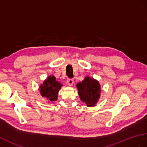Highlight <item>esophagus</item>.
I'll return each mask as SVG.
<instances>
[{
  "label": "esophagus",
  "instance_id": "obj_1",
  "mask_svg": "<svg viewBox=\"0 0 147 147\" xmlns=\"http://www.w3.org/2000/svg\"><path fill=\"white\" fill-rule=\"evenodd\" d=\"M67 84L68 86H72L73 85V84H74V80H73V79H69V80H67Z\"/></svg>",
  "mask_w": 147,
  "mask_h": 147
}]
</instances>
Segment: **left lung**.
Instances as JSON below:
<instances>
[{"instance_id":"obj_1","label":"left lung","mask_w":147,"mask_h":147,"mask_svg":"<svg viewBox=\"0 0 147 147\" xmlns=\"http://www.w3.org/2000/svg\"><path fill=\"white\" fill-rule=\"evenodd\" d=\"M78 95L80 100L86 104L88 107H94L101 96V85L100 83L89 76L76 84Z\"/></svg>"}]
</instances>
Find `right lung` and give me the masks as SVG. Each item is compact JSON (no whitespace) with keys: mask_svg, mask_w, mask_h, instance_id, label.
I'll use <instances>...</instances> for the list:
<instances>
[{"mask_svg":"<svg viewBox=\"0 0 147 147\" xmlns=\"http://www.w3.org/2000/svg\"><path fill=\"white\" fill-rule=\"evenodd\" d=\"M63 86L61 82L57 81L54 76H49L40 84V94L44 98H46L49 102L55 101L57 100L59 91Z\"/></svg>","mask_w":147,"mask_h":147,"instance_id":"add662e5","label":"right lung"}]
</instances>
